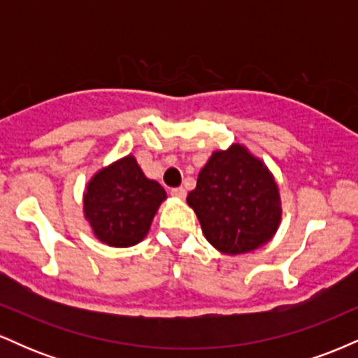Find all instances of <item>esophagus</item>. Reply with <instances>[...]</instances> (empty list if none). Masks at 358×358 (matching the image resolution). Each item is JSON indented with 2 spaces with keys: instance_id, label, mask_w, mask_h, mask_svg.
Returning a JSON list of instances; mask_svg holds the SVG:
<instances>
[{
  "instance_id": "1",
  "label": "esophagus",
  "mask_w": 358,
  "mask_h": 358,
  "mask_svg": "<svg viewBox=\"0 0 358 358\" xmlns=\"http://www.w3.org/2000/svg\"><path fill=\"white\" fill-rule=\"evenodd\" d=\"M171 195H173V196H176V199L183 200V199H185V196H187V190H185V188H183V187L173 188V190H171Z\"/></svg>"
}]
</instances>
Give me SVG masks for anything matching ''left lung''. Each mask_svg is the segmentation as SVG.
<instances>
[{
  "mask_svg": "<svg viewBox=\"0 0 358 358\" xmlns=\"http://www.w3.org/2000/svg\"><path fill=\"white\" fill-rule=\"evenodd\" d=\"M187 203L196 213L205 239L227 256L268 244L282 217L274 175L241 143L213 151Z\"/></svg>",
  "mask_w": 358,
  "mask_h": 358,
  "instance_id": "obj_1",
  "label": "left lung"
}]
</instances>
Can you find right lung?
I'll list each match as a JSON object with an SVG mask.
<instances>
[{
	"instance_id": "right-lung-1",
	"label": "right lung",
	"mask_w": 358,
	"mask_h": 358,
	"mask_svg": "<svg viewBox=\"0 0 358 358\" xmlns=\"http://www.w3.org/2000/svg\"><path fill=\"white\" fill-rule=\"evenodd\" d=\"M166 192L143 173L133 155L101 168L85 185L84 217L94 237L110 248H131L148 236Z\"/></svg>"
}]
</instances>
